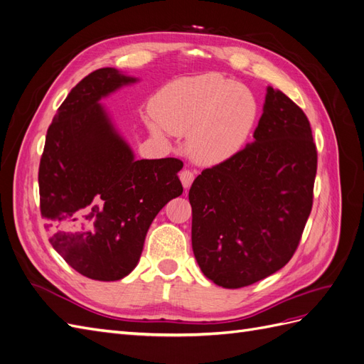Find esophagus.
<instances>
[{"mask_svg": "<svg viewBox=\"0 0 364 364\" xmlns=\"http://www.w3.org/2000/svg\"><path fill=\"white\" fill-rule=\"evenodd\" d=\"M179 179H181L182 185H183V188H190L193 181H194V173L191 170H188V168H185V170L181 171Z\"/></svg>", "mask_w": 364, "mask_h": 364, "instance_id": "1", "label": "esophagus"}]
</instances>
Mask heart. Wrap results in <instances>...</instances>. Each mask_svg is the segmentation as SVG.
I'll return each instance as SVG.
<instances>
[{
    "label": "heart",
    "instance_id": "b5f03b06",
    "mask_svg": "<svg viewBox=\"0 0 364 364\" xmlns=\"http://www.w3.org/2000/svg\"><path fill=\"white\" fill-rule=\"evenodd\" d=\"M149 124L158 138L167 130L186 135L190 156L206 165L232 158L246 144L257 121L252 92L226 77L206 73L167 85L151 106Z\"/></svg>",
    "mask_w": 364,
    "mask_h": 364
}]
</instances>
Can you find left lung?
<instances>
[{
	"label": "left lung",
	"instance_id": "8db88e82",
	"mask_svg": "<svg viewBox=\"0 0 364 364\" xmlns=\"http://www.w3.org/2000/svg\"><path fill=\"white\" fill-rule=\"evenodd\" d=\"M316 170L310 121L269 86L253 142L190 188L193 252L205 277L241 289L282 269L311 213Z\"/></svg>",
	"mask_w": 364,
	"mask_h": 364
}]
</instances>
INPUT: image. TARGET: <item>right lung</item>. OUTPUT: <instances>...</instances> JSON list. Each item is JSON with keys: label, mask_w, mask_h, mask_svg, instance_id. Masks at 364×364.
<instances>
[{"label": "right lung", "mask_w": 364, "mask_h": 364, "mask_svg": "<svg viewBox=\"0 0 364 364\" xmlns=\"http://www.w3.org/2000/svg\"><path fill=\"white\" fill-rule=\"evenodd\" d=\"M135 82L115 68L86 75L54 115L41 158V214L50 243L95 281H118L136 267L153 218L183 191V162L136 161L100 103Z\"/></svg>", "instance_id": "obj_1"}]
</instances>
